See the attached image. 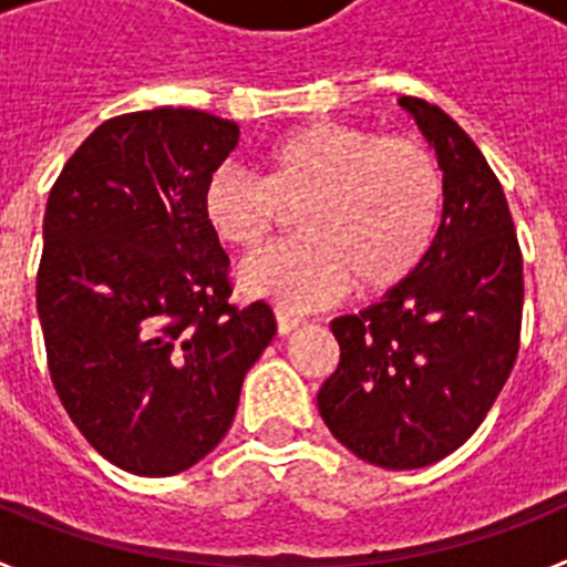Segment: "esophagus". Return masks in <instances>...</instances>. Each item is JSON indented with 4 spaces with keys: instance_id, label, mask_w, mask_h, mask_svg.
<instances>
[{
    "instance_id": "1",
    "label": "esophagus",
    "mask_w": 567,
    "mask_h": 567,
    "mask_svg": "<svg viewBox=\"0 0 567 567\" xmlns=\"http://www.w3.org/2000/svg\"><path fill=\"white\" fill-rule=\"evenodd\" d=\"M275 320H278V332L280 334H289L292 329L300 327V318H295V315L284 312V309H275Z\"/></svg>"
}]
</instances>
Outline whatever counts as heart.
<instances>
[{
  "instance_id": "obj_1",
  "label": "heart",
  "mask_w": 567,
  "mask_h": 567,
  "mask_svg": "<svg viewBox=\"0 0 567 567\" xmlns=\"http://www.w3.org/2000/svg\"><path fill=\"white\" fill-rule=\"evenodd\" d=\"M298 207L303 235L244 260L249 295L284 309L332 303L352 287L378 298L425 264L445 215V175L429 144L343 122H309L258 150V178L221 164L202 187L204 224L255 249Z\"/></svg>"
}]
</instances>
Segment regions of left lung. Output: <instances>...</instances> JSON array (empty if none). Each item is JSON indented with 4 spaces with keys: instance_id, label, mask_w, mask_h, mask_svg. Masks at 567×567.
<instances>
[{
    "instance_id": "1",
    "label": "left lung",
    "mask_w": 567,
    "mask_h": 567,
    "mask_svg": "<svg viewBox=\"0 0 567 567\" xmlns=\"http://www.w3.org/2000/svg\"><path fill=\"white\" fill-rule=\"evenodd\" d=\"M434 144L445 215L423 267L332 320L340 363L320 385L329 432L380 468H423L477 432L519 352L523 252L503 184L437 104L400 99Z\"/></svg>"
}]
</instances>
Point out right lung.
Masks as SVG:
<instances>
[{"label":"right lung","instance_id":"add662e5","mask_svg":"<svg viewBox=\"0 0 567 567\" xmlns=\"http://www.w3.org/2000/svg\"><path fill=\"white\" fill-rule=\"evenodd\" d=\"M238 135L204 110L115 115L50 189L37 272L50 380L84 440L138 477L221 443L275 334L264 300H229V258L202 215Z\"/></svg>","mask_w":567,"mask_h":567}]
</instances>
